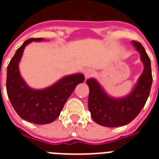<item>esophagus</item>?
<instances>
[{
	"label": "esophagus",
	"mask_w": 159,
	"mask_h": 159,
	"mask_svg": "<svg viewBox=\"0 0 159 159\" xmlns=\"http://www.w3.org/2000/svg\"><path fill=\"white\" fill-rule=\"evenodd\" d=\"M94 72H93V70L92 68H87V69L85 70L84 72V75H85V77L86 78H89L90 77H92V75H93Z\"/></svg>",
	"instance_id": "obj_1"
}]
</instances>
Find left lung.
Segmentation results:
<instances>
[{"mask_svg":"<svg viewBox=\"0 0 159 159\" xmlns=\"http://www.w3.org/2000/svg\"><path fill=\"white\" fill-rule=\"evenodd\" d=\"M132 43L140 53L143 71L129 94L121 98H113L106 94L96 79L87 81L89 87L88 109L93 120L98 125L119 127L130 123L139 114L149 96L153 82L150 58L139 42L133 41Z\"/></svg>","mask_w":159,"mask_h":159,"instance_id":"1","label":"left lung"}]
</instances>
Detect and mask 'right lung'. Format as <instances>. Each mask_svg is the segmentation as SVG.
I'll use <instances>...</instances> for the list:
<instances>
[{"label": "right lung", "instance_id": "add662e5", "mask_svg": "<svg viewBox=\"0 0 159 159\" xmlns=\"http://www.w3.org/2000/svg\"><path fill=\"white\" fill-rule=\"evenodd\" d=\"M43 39H29L16 50L7 67L6 91L11 105L21 118L37 125L53 122L59 116L68 97L75 87L84 82L82 73L62 77L56 83L45 89L30 88L21 77L19 62L25 46L33 41Z\"/></svg>", "mask_w": 159, "mask_h": 159}]
</instances>
